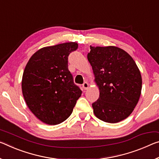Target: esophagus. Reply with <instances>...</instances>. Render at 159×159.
<instances>
[{"label": "esophagus", "instance_id": "esophagus-1", "mask_svg": "<svg viewBox=\"0 0 159 159\" xmlns=\"http://www.w3.org/2000/svg\"><path fill=\"white\" fill-rule=\"evenodd\" d=\"M82 86H83V89H84V90H86V89H89V84H88L87 82H84V84H83V85H82Z\"/></svg>", "mask_w": 159, "mask_h": 159}]
</instances>
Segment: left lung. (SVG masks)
Returning <instances> with one entry per match:
<instances>
[{"instance_id":"left-lung-1","label":"left lung","mask_w":159,"mask_h":159,"mask_svg":"<svg viewBox=\"0 0 159 159\" xmlns=\"http://www.w3.org/2000/svg\"><path fill=\"white\" fill-rule=\"evenodd\" d=\"M88 60L100 90L92 104L100 120L116 123L129 117L139 99L142 80L134 59L117 47H92Z\"/></svg>"}]
</instances>
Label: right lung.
Listing matches in <instances>:
<instances>
[{"instance_id": "right-lung-1", "label": "right lung", "mask_w": 159, "mask_h": 159, "mask_svg": "<svg viewBox=\"0 0 159 159\" xmlns=\"http://www.w3.org/2000/svg\"><path fill=\"white\" fill-rule=\"evenodd\" d=\"M76 42L44 47L32 55L22 75V90L29 109L39 120L55 125L71 115L82 91L74 82L68 57Z\"/></svg>"}]
</instances>
